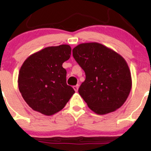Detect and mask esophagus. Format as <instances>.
<instances>
[{"label": "esophagus", "instance_id": "esophagus-1", "mask_svg": "<svg viewBox=\"0 0 151 151\" xmlns=\"http://www.w3.org/2000/svg\"><path fill=\"white\" fill-rule=\"evenodd\" d=\"M73 88H74V89L75 90V92H77V91H78L79 85H78V84H77L76 86H73Z\"/></svg>", "mask_w": 151, "mask_h": 151}]
</instances>
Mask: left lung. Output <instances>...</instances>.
<instances>
[{"label":"left lung","instance_id":"left-lung-1","mask_svg":"<svg viewBox=\"0 0 151 151\" xmlns=\"http://www.w3.org/2000/svg\"><path fill=\"white\" fill-rule=\"evenodd\" d=\"M73 56L85 71L78 92L88 107L101 115L120 108L132 89L131 72L123 57L96 42L79 44Z\"/></svg>","mask_w":151,"mask_h":151}]
</instances>
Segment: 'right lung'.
<instances>
[{"instance_id":"right-lung-1","label":"right lung","mask_w":151,"mask_h":151,"mask_svg":"<svg viewBox=\"0 0 151 151\" xmlns=\"http://www.w3.org/2000/svg\"><path fill=\"white\" fill-rule=\"evenodd\" d=\"M70 52L71 48L67 44L46 47L23 62L19 73V89L34 111L53 115L74 95V89L66 83L67 71L62 67Z\"/></svg>"}]
</instances>
